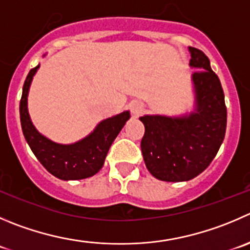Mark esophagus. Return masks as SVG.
Returning <instances> with one entry per match:
<instances>
[{"instance_id":"obj_1","label":"esophagus","mask_w":250,"mask_h":250,"mask_svg":"<svg viewBox=\"0 0 250 250\" xmlns=\"http://www.w3.org/2000/svg\"><path fill=\"white\" fill-rule=\"evenodd\" d=\"M130 110H131L132 115L134 116H140L145 110L144 104H142L141 102H134V103L130 104Z\"/></svg>"}]
</instances>
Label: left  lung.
Wrapping results in <instances>:
<instances>
[{"label":"left lung","mask_w":250,"mask_h":250,"mask_svg":"<svg viewBox=\"0 0 250 250\" xmlns=\"http://www.w3.org/2000/svg\"><path fill=\"white\" fill-rule=\"evenodd\" d=\"M196 111L182 118L145 115L141 151L148 172L163 182H185L210 166L225 139L227 108L220 78L201 50L189 47Z\"/></svg>","instance_id":"8db88e82"}]
</instances>
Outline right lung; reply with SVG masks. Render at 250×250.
<instances>
[{
	"label": "right lung",
	"instance_id": "1",
	"mask_svg": "<svg viewBox=\"0 0 250 250\" xmlns=\"http://www.w3.org/2000/svg\"><path fill=\"white\" fill-rule=\"evenodd\" d=\"M39 65L32 68L23 84L20 103L21 125L23 135L30 149L45 169L62 180H77L89 178L103 167L106 153L120 130L130 118L129 111H124L113 118L105 119L89 136L73 145H60L50 141L37 131L27 109V96L32 78Z\"/></svg>",
	"mask_w": 250,
	"mask_h": 250
}]
</instances>
